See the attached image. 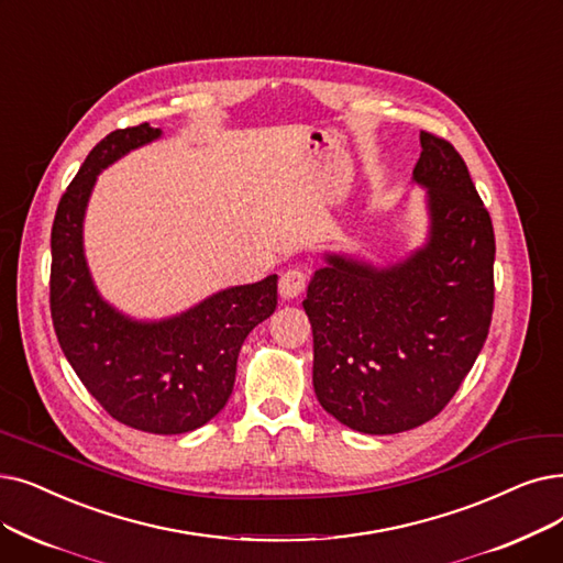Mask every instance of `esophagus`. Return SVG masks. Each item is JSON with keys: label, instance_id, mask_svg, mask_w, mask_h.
<instances>
[{"label": "esophagus", "instance_id": "1", "mask_svg": "<svg viewBox=\"0 0 563 563\" xmlns=\"http://www.w3.org/2000/svg\"><path fill=\"white\" fill-rule=\"evenodd\" d=\"M306 285H308L306 272H301V268H289V272H285L280 276L278 291H280L283 299H297L301 291L306 289Z\"/></svg>", "mask_w": 563, "mask_h": 563}]
</instances>
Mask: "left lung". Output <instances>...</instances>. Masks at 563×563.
Returning <instances> with one entry per match:
<instances>
[{
    "mask_svg": "<svg viewBox=\"0 0 563 563\" xmlns=\"http://www.w3.org/2000/svg\"><path fill=\"white\" fill-rule=\"evenodd\" d=\"M413 181L428 188L426 246L388 266L327 253L303 301L314 396L365 434L434 419L493 322L495 232L467 165L451 142L421 131Z\"/></svg>",
    "mask_w": 563,
    "mask_h": 563,
    "instance_id": "obj_1",
    "label": "left lung"
}]
</instances>
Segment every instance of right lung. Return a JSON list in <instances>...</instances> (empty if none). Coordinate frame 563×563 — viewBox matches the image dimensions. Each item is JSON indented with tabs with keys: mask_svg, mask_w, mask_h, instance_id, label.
Returning a JSON list of instances; mask_svg holds the SVG:
<instances>
[{
	"mask_svg": "<svg viewBox=\"0 0 563 563\" xmlns=\"http://www.w3.org/2000/svg\"><path fill=\"white\" fill-rule=\"evenodd\" d=\"M156 137L150 124L112 131L68 184L51 234V312L64 356L112 419L181 434L225 407L243 340L276 310L278 276L228 287L161 322L131 320L101 299L82 249L91 188L101 169Z\"/></svg>",
	"mask_w": 563,
	"mask_h": 563,
	"instance_id": "right-lung-1",
	"label": "right lung"
}]
</instances>
